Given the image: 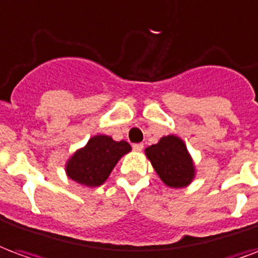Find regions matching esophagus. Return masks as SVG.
<instances>
[{
  "label": "esophagus",
  "mask_w": 258,
  "mask_h": 258,
  "mask_svg": "<svg viewBox=\"0 0 258 258\" xmlns=\"http://www.w3.org/2000/svg\"><path fill=\"white\" fill-rule=\"evenodd\" d=\"M132 147H133L135 151H142L143 148H144V144H143V143H136V144H133Z\"/></svg>",
  "instance_id": "34e87169"
}]
</instances>
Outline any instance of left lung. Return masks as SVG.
Returning a JSON list of instances; mask_svg holds the SVG:
<instances>
[{"label":"left lung","instance_id":"obj_1","mask_svg":"<svg viewBox=\"0 0 258 258\" xmlns=\"http://www.w3.org/2000/svg\"><path fill=\"white\" fill-rule=\"evenodd\" d=\"M146 155L163 183L181 188L192 181L195 169L187 147L177 136H165L159 143L146 148Z\"/></svg>","mask_w":258,"mask_h":258}]
</instances>
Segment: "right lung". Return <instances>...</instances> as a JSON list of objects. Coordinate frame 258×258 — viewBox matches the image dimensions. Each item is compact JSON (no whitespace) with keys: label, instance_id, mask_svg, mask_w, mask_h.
Returning <instances> with one entry per match:
<instances>
[{"label":"right lung","instance_id":"right-lung-1","mask_svg":"<svg viewBox=\"0 0 258 258\" xmlns=\"http://www.w3.org/2000/svg\"><path fill=\"white\" fill-rule=\"evenodd\" d=\"M131 150V146L123 140L114 142L111 137L99 135L75 152L67 162L66 172L77 183L97 187L106 181L119 158Z\"/></svg>","mask_w":258,"mask_h":258}]
</instances>
